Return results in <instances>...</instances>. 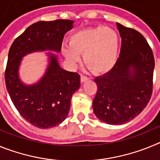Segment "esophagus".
<instances>
[{
  "instance_id": "34e87169",
  "label": "esophagus",
  "mask_w": 160,
  "mask_h": 160,
  "mask_svg": "<svg viewBox=\"0 0 160 160\" xmlns=\"http://www.w3.org/2000/svg\"><path fill=\"white\" fill-rule=\"evenodd\" d=\"M88 79H89V78L87 77V76L82 75H82H81V82H82V83L85 82L87 81Z\"/></svg>"
}]
</instances>
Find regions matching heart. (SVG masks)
I'll use <instances>...</instances> for the list:
<instances>
[{
  "mask_svg": "<svg viewBox=\"0 0 160 160\" xmlns=\"http://www.w3.org/2000/svg\"><path fill=\"white\" fill-rule=\"evenodd\" d=\"M69 46L62 53L73 66L80 62L79 54L90 70L101 74L111 70L118 55V36L113 29L95 26L73 32L69 38Z\"/></svg>",
  "mask_w": 160,
  "mask_h": 160,
  "instance_id": "1",
  "label": "heart"
}]
</instances>
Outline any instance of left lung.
Returning a JSON list of instances; mask_svg holds the SVG:
<instances>
[{
	"mask_svg": "<svg viewBox=\"0 0 160 160\" xmlns=\"http://www.w3.org/2000/svg\"><path fill=\"white\" fill-rule=\"evenodd\" d=\"M122 38L119 58L112 70L96 77L93 110L98 118L121 125L140 114L152 97L155 60L140 32L116 23Z\"/></svg>",
	"mask_w": 160,
	"mask_h": 160,
	"instance_id": "obj_1",
	"label": "left lung"
}]
</instances>
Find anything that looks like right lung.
<instances>
[{"label": "right lung", "instance_id": "1", "mask_svg": "<svg viewBox=\"0 0 160 160\" xmlns=\"http://www.w3.org/2000/svg\"><path fill=\"white\" fill-rule=\"evenodd\" d=\"M73 21L38 22L15 39L8 55L5 85L13 105L27 122L38 128H53L64 121L70 111L73 94L80 87V75L61 67L58 56L66 32ZM47 52L48 65L36 83H24L19 75L22 58L35 52Z\"/></svg>", "mask_w": 160, "mask_h": 160}]
</instances>
